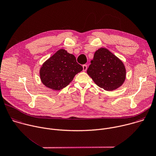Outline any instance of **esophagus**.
<instances>
[{
    "mask_svg": "<svg viewBox=\"0 0 156 156\" xmlns=\"http://www.w3.org/2000/svg\"><path fill=\"white\" fill-rule=\"evenodd\" d=\"M87 68V65H83V71H84V72L86 71Z\"/></svg>",
    "mask_w": 156,
    "mask_h": 156,
    "instance_id": "obj_1",
    "label": "esophagus"
}]
</instances>
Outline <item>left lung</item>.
Returning a JSON list of instances; mask_svg holds the SVG:
<instances>
[{"instance_id":"1","label":"left lung","mask_w":156,"mask_h":156,"mask_svg":"<svg viewBox=\"0 0 156 156\" xmlns=\"http://www.w3.org/2000/svg\"><path fill=\"white\" fill-rule=\"evenodd\" d=\"M87 73L98 86L108 91L121 86L126 76L123 62L104 48L95 52Z\"/></svg>"}]
</instances>
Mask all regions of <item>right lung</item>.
Wrapping results in <instances>:
<instances>
[{
    "instance_id": "obj_1",
    "label": "right lung",
    "mask_w": 156,
    "mask_h": 156,
    "mask_svg": "<svg viewBox=\"0 0 156 156\" xmlns=\"http://www.w3.org/2000/svg\"><path fill=\"white\" fill-rule=\"evenodd\" d=\"M82 70L83 67L77 63L75 56L61 49L43 64L40 77L45 86L58 90L68 86Z\"/></svg>"
}]
</instances>
